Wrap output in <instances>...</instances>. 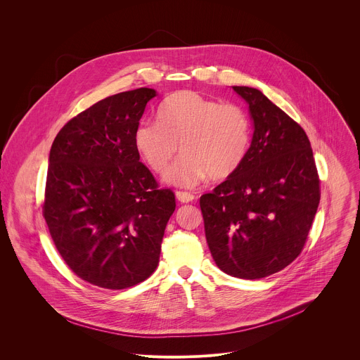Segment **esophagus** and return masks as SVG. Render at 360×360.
<instances>
[{
    "mask_svg": "<svg viewBox=\"0 0 360 360\" xmlns=\"http://www.w3.org/2000/svg\"><path fill=\"white\" fill-rule=\"evenodd\" d=\"M176 198H177L181 204H187V202H191V201L195 200L194 194L187 193V191H176Z\"/></svg>",
    "mask_w": 360,
    "mask_h": 360,
    "instance_id": "obj_1",
    "label": "esophagus"
}]
</instances>
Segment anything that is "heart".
Listing matches in <instances>:
<instances>
[{"label":"heart","instance_id":"1","mask_svg":"<svg viewBox=\"0 0 360 360\" xmlns=\"http://www.w3.org/2000/svg\"><path fill=\"white\" fill-rule=\"evenodd\" d=\"M159 122L143 120L134 133L139 154L155 173L183 158L165 180L180 187L224 180L243 165L251 143V120L238 103H220L200 93L179 91L160 103Z\"/></svg>","mask_w":360,"mask_h":360}]
</instances>
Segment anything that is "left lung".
<instances>
[{"instance_id":"1","label":"left lung","mask_w":360,"mask_h":360,"mask_svg":"<svg viewBox=\"0 0 360 360\" xmlns=\"http://www.w3.org/2000/svg\"><path fill=\"white\" fill-rule=\"evenodd\" d=\"M254 120L240 169L200 198L210 254L247 280L277 273L302 252L320 201V179L305 130L257 89L233 86Z\"/></svg>"}]
</instances>
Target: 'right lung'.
<instances>
[{
  "label": "right lung",
  "mask_w": 360,
  "mask_h": 360,
  "mask_svg": "<svg viewBox=\"0 0 360 360\" xmlns=\"http://www.w3.org/2000/svg\"><path fill=\"white\" fill-rule=\"evenodd\" d=\"M155 96L141 87L106 97L52 143L43 216L69 269L101 288H129L154 273L176 209L174 193L159 187L134 143Z\"/></svg>",
  "instance_id": "1"
}]
</instances>
